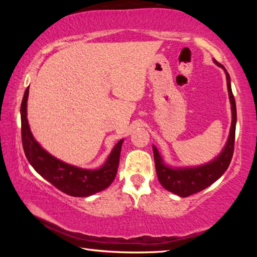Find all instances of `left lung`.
Here are the masks:
<instances>
[{
  "instance_id": "obj_1",
  "label": "left lung",
  "mask_w": 257,
  "mask_h": 257,
  "mask_svg": "<svg viewBox=\"0 0 257 257\" xmlns=\"http://www.w3.org/2000/svg\"><path fill=\"white\" fill-rule=\"evenodd\" d=\"M213 61H214L216 66H219L224 70L225 77H227L229 99L230 104H231V127H230L227 143H225L221 153L216 158L211 160L210 162L201 165H195V167H172V165L164 162L162 155L160 154L158 149L153 145L155 168L160 184L167 190L171 191V193L180 197L190 196V195L196 194L198 191L211 186L213 182H215L227 171L232 159L234 134H236L237 123L236 102H234V97L231 90V82H230L229 73L222 64L216 62L215 60Z\"/></svg>"
}]
</instances>
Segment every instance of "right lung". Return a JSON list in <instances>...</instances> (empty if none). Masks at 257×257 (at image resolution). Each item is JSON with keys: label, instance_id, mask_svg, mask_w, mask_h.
Listing matches in <instances>:
<instances>
[{"label": "right lung", "instance_id": "obj_1", "mask_svg": "<svg viewBox=\"0 0 257 257\" xmlns=\"http://www.w3.org/2000/svg\"><path fill=\"white\" fill-rule=\"evenodd\" d=\"M28 95L29 87L26 89L20 107L21 138L26 158L35 171L56 188L73 197H88L106 189L118 171L123 139L116 143L105 162L97 169H84L63 162L43 149L30 132L27 119Z\"/></svg>", "mask_w": 257, "mask_h": 257}]
</instances>
